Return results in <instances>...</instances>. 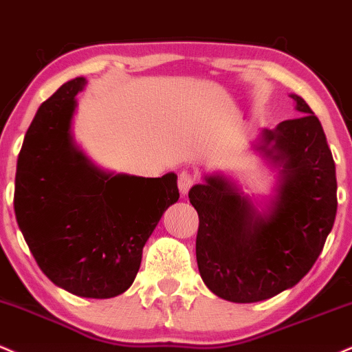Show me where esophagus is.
Here are the masks:
<instances>
[{"instance_id": "34e87169", "label": "esophagus", "mask_w": 352, "mask_h": 352, "mask_svg": "<svg viewBox=\"0 0 352 352\" xmlns=\"http://www.w3.org/2000/svg\"><path fill=\"white\" fill-rule=\"evenodd\" d=\"M194 181H196V177H194L189 171L179 173V176H177V188H179L181 194H184L186 196V194L189 192V189L192 188Z\"/></svg>"}]
</instances>
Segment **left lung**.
I'll use <instances>...</instances> for the list:
<instances>
[{
  "label": "left lung",
  "mask_w": 352,
  "mask_h": 352,
  "mask_svg": "<svg viewBox=\"0 0 352 352\" xmlns=\"http://www.w3.org/2000/svg\"><path fill=\"white\" fill-rule=\"evenodd\" d=\"M292 98L303 117L263 130L255 146L282 166L267 210L258 212L224 176H206L189 191L199 216V274L210 292L234 303L295 287L315 265L336 217V168L323 126L303 98Z\"/></svg>",
  "instance_id": "8db88e82"
}]
</instances>
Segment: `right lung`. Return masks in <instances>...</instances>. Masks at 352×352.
Here are the masks:
<instances>
[{
	"mask_svg": "<svg viewBox=\"0 0 352 352\" xmlns=\"http://www.w3.org/2000/svg\"><path fill=\"white\" fill-rule=\"evenodd\" d=\"M85 78L65 82L37 110L18 158L14 212L45 276L84 298H113L133 283L143 247L179 199L175 173L110 175L70 135Z\"/></svg>",
	"mask_w": 352,
	"mask_h": 352,
	"instance_id": "1",
	"label": "right lung"
}]
</instances>
